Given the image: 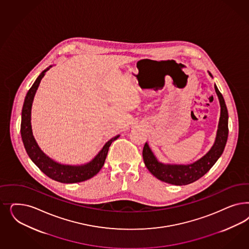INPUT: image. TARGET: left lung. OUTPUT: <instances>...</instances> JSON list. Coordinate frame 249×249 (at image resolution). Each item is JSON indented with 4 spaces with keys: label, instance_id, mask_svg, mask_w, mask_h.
<instances>
[{
    "label": "left lung",
    "instance_id": "8db88e82",
    "mask_svg": "<svg viewBox=\"0 0 249 249\" xmlns=\"http://www.w3.org/2000/svg\"><path fill=\"white\" fill-rule=\"evenodd\" d=\"M208 73L213 78L212 74L209 71ZM214 89L221 107L216 137L213 146L200 160L186 165L163 163L158 160L148 143L146 142L144 144L143 148L144 165L153 176L156 177L161 181L178 186L193 183L206 174L224 152L228 137V112L225 99L215 84Z\"/></svg>",
    "mask_w": 249,
    "mask_h": 249
}]
</instances>
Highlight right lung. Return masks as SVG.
I'll list each match as a JSON object with an SVG mask.
<instances>
[{"instance_id": "right-lung-1", "label": "right lung", "mask_w": 249, "mask_h": 249, "mask_svg": "<svg viewBox=\"0 0 249 249\" xmlns=\"http://www.w3.org/2000/svg\"><path fill=\"white\" fill-rule=\"evenodd\" d=\"M43 71L37 79L34 82L32 87L26 93L24 98V105L22 109V120H21V137L24 143V148L31 160L36 165L41 171L49 177L50 178L61 182V183H76L87 180L89 178L95 176L103 168L109 147L114 140H116L120 135H117L111 138L105 143L103 148L98 152L96 156L85 164L81 165H67L61 164L48 157L46 153L40 148L36 138L33 135L32 124H31V110L33 101L36 92L40 84V81L46 72L51 68Z\"/></svg>"}]
</instances>
